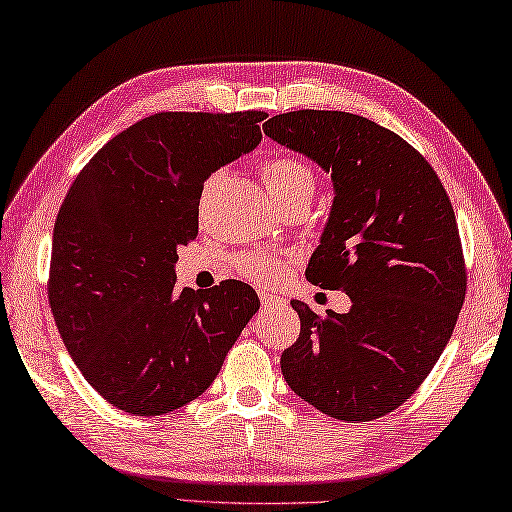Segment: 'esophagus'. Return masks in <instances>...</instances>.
<instances>
[{"label":"esophagus","instance_id":"esophagus-1","mask_svg":"<svg viewBox=\"0 0 512 512\" xmlns=\"http://www.w3.org/2000/svg\"><path fill=\"white\" fill-rule=\"evenodd\" d=\"M259 300H262V306H264V309H273V306H282V304H284L282 297L271 295V293H266V291L259 293Z\"/></svg>","mask_w":512,"mask_h":512}]
</instances>
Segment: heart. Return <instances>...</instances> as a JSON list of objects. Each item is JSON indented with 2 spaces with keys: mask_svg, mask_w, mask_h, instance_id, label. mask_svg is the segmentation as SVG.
Returning a JSON list of instances; mask_svg holds the SVG:
<instances>
[{
  "mask_svg": "<svg viewBox=\"0 0 512 512\" xmlns=\"http://www.w3.org/2000/svg\"><path fill=\"white\" fill-rule=\"evenodd\" d=\"M262 179L275 206L286 201H311L315 190V176L309 165L293 156H273L262 167ZM241 273L257 284H275L284 275L286 262L280 257H246L241 259Z\"/></svg>",
  "mask_w": 512,
  "mask_h": 512,
  "instance_id": "heart-1",
  "label": "heart"
}]
</instances>
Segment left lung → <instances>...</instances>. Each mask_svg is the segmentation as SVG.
<instances>
[{"label":"left lung","mask_w":512,"mask_h":512,"mask_svg":"<svg viewBox=\"0 0 512 512\" xmlns=\"http://www.w3.org/2000/svg\"><path fill=\"white\" fill-rule=\"evenodd\" d=\"M264 134L331 174L333 203L306 280L349 295L347 313L293 300L288 387L322 414L371 421L430 374L466 297L457 219L439 176L401 136L347 111L300 109Z\"/></svg>","instance_id":"left-lung-1"}]
</instances>
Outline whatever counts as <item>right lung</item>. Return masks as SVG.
Listing matches in <instances>:
<instances>
[{"label":"right lung","mask_w":512,"mask_h":512,"mask_svg":"<svg viewBox=\"0 0 512 512\" xmlns=\"http://www.w3.org/2000/svg\"><path fill=\"white\" fill-rule=\"evenodd\" d=\"M264 111H163L100 147L53 228L49 304L64 347L114 407L161 416L201 396L259 309L248 284L174 286L212 172L262 143Z\"/></svg>","instance_id":"obj_1"}]
</instances>
